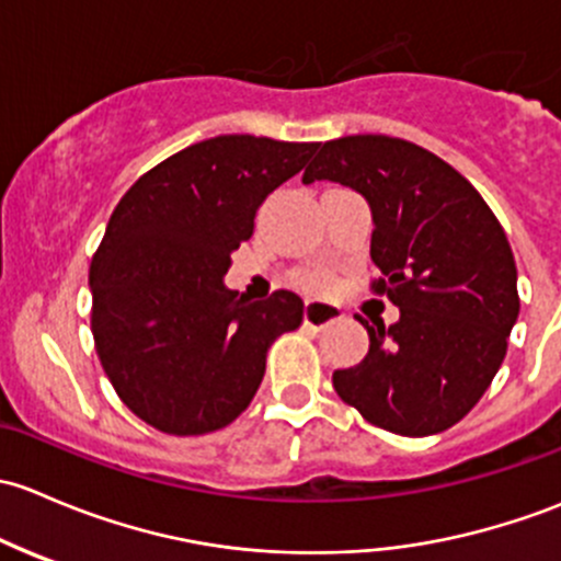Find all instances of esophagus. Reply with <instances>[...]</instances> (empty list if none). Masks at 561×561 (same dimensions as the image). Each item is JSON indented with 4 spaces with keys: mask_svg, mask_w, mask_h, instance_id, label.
I'll return each instance as SVG.
<instances>
[{
    "mask_svg": "<svg viewBox=\"0 0 561 561\" xmlns=\"http://www.w3.org/2000/svg\"><path fill=\"white\" fill-rule=\"evenodd\" d=\"M337 319V308L329 302H319V299H313V302L305 305V323L308 327H327V323H332Z\"/></svg>",
    "mask_w": 561,
    "mask_h": 561,
    "instance_id": "esophagus-1",
    "label": "esophagus"
}]
</instances>
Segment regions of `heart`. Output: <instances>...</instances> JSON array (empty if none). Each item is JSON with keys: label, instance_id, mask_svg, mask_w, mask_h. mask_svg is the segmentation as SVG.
I'll use <instances>...</instances> for the list:
<instances>
[{"label": "heart", "instance_id": "obj_1", "mask_svg": "<svg viewBox=\"0 0 561 561\" xmlns=\"http://www.w3.org/2000/svg\"><path fill=\"white\" fill-rule=\"evenodd\" d=\"M319 280H321V278H319Z\"/></svg>", "mask_w": 561, "mask_h": 561}]
</instances>
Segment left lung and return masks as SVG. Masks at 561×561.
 <instances>
[{
  "instance_id": "8db88e82",
  "label": "left lung",
  "mask_w": 561,
  "mask_h": 561,
  "mask_svg": "<svg viewBox=\"0 0 561 561\" xmlns=\"http://www.w3.org/2000/svg\"><path fill=\"white\" fill-rule=\"evenodd\" d=\"M354 188L373 213V283L400 321L365 329L369 351L334 369L340 400L394 435L426 437L465 419L500 369L518 319L511 242L483 196L435 153L386 135L319 146L302 183Z\"/></svg>"
}]
</instances>
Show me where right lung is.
Segmentation results:
<instances>
[{
	"label": "right lung",
	"instance_id": "1",
	"mask_svg": "<svg viewBox=\"0 0 561 561\" xmlns=\"http://www.w3.org/2000/svg\"><path fill=\"white\" fill-rule=\"evenodd\" d=\"M319 142L221 135L140 178L115 205L89 273L91 332L124 405L167 435L221 430L251 405L267 351L302 323L294 291L248 302L232 253L267 194Z\"/></svg>",
	"mask_w": 561,
	"mask_h": 561
}]
</instances>
